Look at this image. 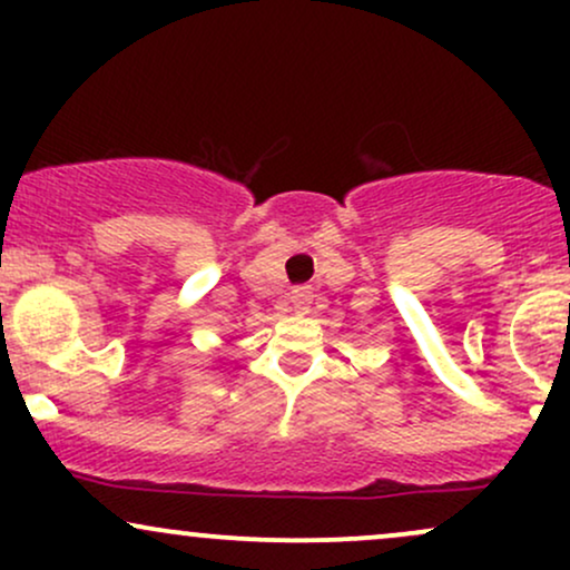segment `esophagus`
<instances>
[{
  "mask_svg": "<svg viewBox=\"0 0 570 570\" xmlns=\"http://www.w3.org/2000/svg\"><path fill=\"white\" fill-rule=\"evenodd\" d=\"M289 303L294 305V311H307L313 303V294L307 292V286H294L289 294Z\"/></svg>",
  "mask_w": 570,
  "mask_h": 570,
  "instance_id": "34e87169",
  "label": "esophagus"
}]
</instances>
